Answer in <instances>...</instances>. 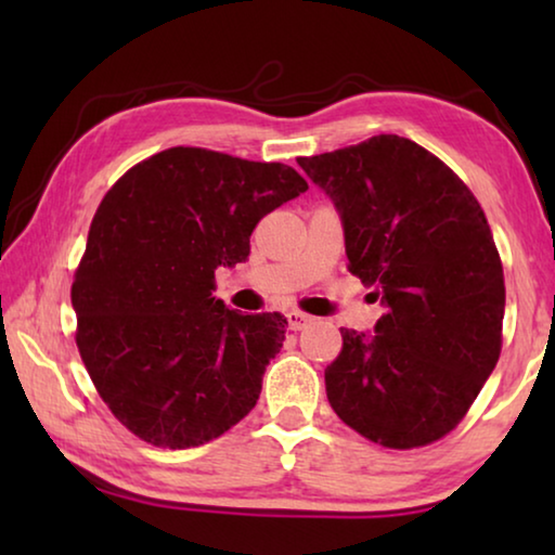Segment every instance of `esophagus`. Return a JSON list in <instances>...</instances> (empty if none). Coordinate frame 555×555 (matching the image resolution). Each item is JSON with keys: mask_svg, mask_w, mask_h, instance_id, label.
<instances>
[{"mask_svg": "<svg viewBox=\"0 0 555 555\" xmlns=\"http://www.w3.org/2000/svg\"><path fill=\"white\" fill-rule=\"evenodd\" d=\"M286 318H288V327H291V331H304V327L313 321L311 315L300 313V311H288Z\"/></svg>", "mask_w": 555, "mask_h": 555, "instance_id": "obj_1", "label": "esophagus"}]
</instances>
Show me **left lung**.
Wrapping results in <instances>:
<instances>
[{
	"label": "left lung",
	"mask_w": 555,
	"mask_h": 555,
	"mask_svg": "<svg viewBox=\"0 0 555 555\" xmlns=\"http://www.w3.org/2000/svg\"><path fill=\"white\" fill-rule=\"evenodd\" d=\"M298 166L343 215L350 274L387 306L374 335L340 327L327 401L372 443H436L502 352L504 271L485 210L438 156L397 134Z\"/></svg>",
	"instance_id": "1"
}]
</instances>
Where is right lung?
Listing matches in <instances>:
<instances>
[{
	"label": "right lung",
	"mask_w": 555,
	"mask_h": 555,
	"mask_svg": "<svg viewBox=\"0 0 555 555\" xmlns=\"http://www.w3.org/2000/svg\"><path fill=\"white\" fill-rule=\"evenodd\" d=\"M304 191L286 164L173 146L131 166L102 198L70 288L75 345L137 438L195 448L255 409L288 323L224 308L215 269L247 259L257 222Z\"/></svg>",
	"instance_id": "obj_1"
}]
</instances>
